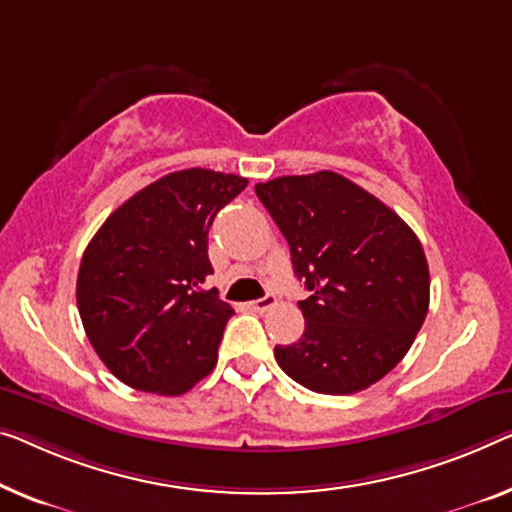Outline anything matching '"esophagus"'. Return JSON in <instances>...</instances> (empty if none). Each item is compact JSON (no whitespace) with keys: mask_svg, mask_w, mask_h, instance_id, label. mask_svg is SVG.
<instances>
[{"mask_svg":"<svg viewBox=\"0 0 512 512\" xmlns=\"http://www.w3.org/2000/svg\"><path fill=\"white\" fill-rule=\"evenodd\" d=\"M278 303V299L273 294H266V296H262V299H255V301H250L248 303V308L250 310H255V312H264V310H269V308H273V305Z\"/></svg>","mask_w":512,"mask_h":512,"instance_id":"34e87169","label":"esophagus"}]
</instances>
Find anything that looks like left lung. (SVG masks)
Returning a JSON list of instances; mask_svg holds the SVG:
<instances>
[{
    "label": "left lung",
    "mask_w": 512,
    "mask_h": 512,
    "mask_svg": "<svg viewBox=\"0 0 512 512\" xmlns=\"http://www.w3.org/2000/svg\"><path fill=\"white\" fill-rule=\"evenodd\" d=\"M292 253L305 331L276 361L315 393H358L409 352L430 305L421 241L354 181L329 170L257 183Z\"/></svg>",
    "instance_id": "obj_1"
}]
</instances>
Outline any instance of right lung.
<instances>
[{
  "label": "right lung",
  "mask_w": 512,
  "mask_h": 512,
  "mask_svg": "<svg viewBox=\"0 0 512 512\" xmlns=\"http://www.w3.org/2000/svg\"><path fill=\"white\" fill-rule=\"evenodd\" d=\"M248 179L202 167L149 183L82 255L78 310L96 354L137 391L183 395L216 368L234 310L211 276L209 227Z\"/></svg>",
  "instance_id": "right-lung-1"
}]
</instances>
